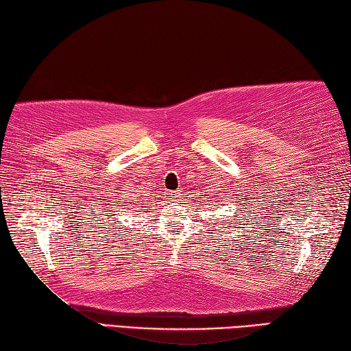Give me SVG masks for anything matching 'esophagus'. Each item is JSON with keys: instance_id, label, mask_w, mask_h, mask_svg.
Returning a JSON list of instances; mask_svg holds the SVG:
<instances>
[{"instance_id": "1", "label": "esophagus", "mask_w": 351, "mask_h": 351, "mask_svg": "<svg viewBox=\"0 0 351 351\" xmlns=\"http://www.w3.org/2000/svg\"><path fill=\"white\" fill-rule=\"evenodd\" d=\"M169 197L171 199V200H181V197H182V191L181 190H175V191H170V195H169Z\"/></svg>"}]
</instances>
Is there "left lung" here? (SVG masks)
<instances>
[{"label": "left lung", "instance_id": "left-lung-1", "mask_svg": "<svg viewBox=\"0 0 351 351\" xmlns=\"http://www.w3.org/2000/svg\"><path fill=\"white\" fill-rule=\"evenodd\" d=\"M205 202H206V200H205Z\"/></svg>", "mask_w": 351, "mask_h": 351}]
</instances>
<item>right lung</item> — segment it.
Returning a JSON list of instances; mask_svg holds the SVG:
<instances>
[{"label": "right lung", "instance_id": "obj_1", "mask_svg": "<svg viewBox=\"0 0 351 351\" xmlns=\"http://www.w3.org/2000/svg\"><path fill=\"white\" fill-rule=\"evenodd\" d=\"M134 205H138L137 200H132V202H126V205H123V206H130V210H132V208H136Z\"/></svg>", "mask_w": 351, "mask_h": 351}]
</instances>
